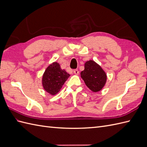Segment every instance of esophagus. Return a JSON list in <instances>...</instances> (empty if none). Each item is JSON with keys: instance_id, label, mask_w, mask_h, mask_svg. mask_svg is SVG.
Returning <instances> with one entry per match:
<instances>
[{"instance_id": "esophagus-1", "label": "esophagus", "mask_w": 147, "mask_h": 147, "mask_svg": "<svg viewBox=\"0 0 147 147\" xmlns=\"http://www.w3.org/2000/svg\"><path fill=\"white\" fill-rule=\"evenodd\" d=\"M74 73L75 75H78L79 71H78L77 69H75V70H74Z\"/></svg>"}]
</instances>
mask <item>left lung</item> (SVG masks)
Wrapping results in <instances>:
<instances>
[{"label":"left lung","mask_w":147,"mask_h":147,"mask_svg":"<svg viewBox=\"0 0 147 147\" xmlns=\"http://www.w3.org/2000/svg\"><path fill=\"white\" fill-rule=\"evenodd\" d=\"M80 75L86 86L94 92L102 90L107 78L104 69L92 60L88 61L84 63V69L82 71Z\"/></svg>","instance_id":"8db88e82"}]
</instances>
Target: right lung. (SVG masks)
<instances>
[{
  "instance_id": "obj_1",
  "label": "right lung",
  "mask_w": 147,
  "mask_h": 147,
  "mask_svg": "<svg viewBox=\"0 0 147 147\" xmlns=\"http://www.w3.org/2000/svg\"><path fill=\"white\" fill-rule=\"evenodd\" d=\"M69 77L70 75L61 68L59 63L54 62L48 66L43 74L42 86L49 94L56 95Z\"/></svg>"
}]
</instances>
